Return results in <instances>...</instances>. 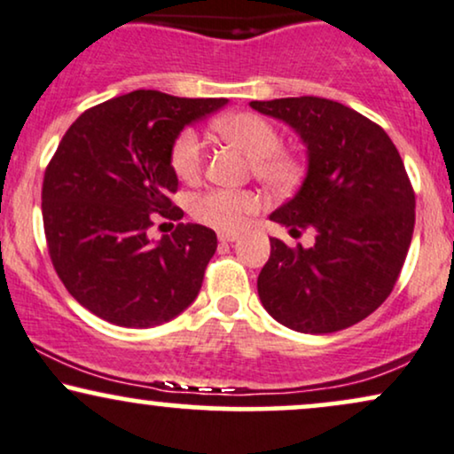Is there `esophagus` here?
Masks as SVG:
<instances>
[{"label":"esophagus","instance_id":"1","mask_svg":"<svg viewBox=\"0 0 454 454\" xmlns=\"http://www.w3.org/2000/svg\"><path fill=\"white\" fill-rule=\"evenodd\" d=\"M217 239H220L222 243H234V241H239V234L237 232H220L217 234Z\"/></svg>","mask_w":454,"mask_h":454}]
</instances>
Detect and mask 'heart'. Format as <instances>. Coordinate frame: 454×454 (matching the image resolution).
I'll list each match as a JSON object with an SVG mask.
<instances>
[{"mask_svg": "<svg viewBox=\"0 0 454 454\" xmlns=\"http://www.w3.org/2000/svg\"><path fill=\"white\" fill-rule=\"evenodd\" d=\"M213 133L239 145L249 156V168L270 190H289L298 182L302 165L298 156L279 145V133L266 118L239 112L217 118ZM205 145L194 129H184L173 141L171 167L184 182H194L203 171ZM260 196L251 190H209L196 196L192 213L196 220L217 231H237L260 209Z\"/></svg>", "mask_w": 454, "mask_h": 454, "instance_id": "b5f03b06", "label": "heart"}]
</instances>
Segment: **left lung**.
Listing matches in <instances>:
<instances>
[{"instance_id": "8db88e82", "label": "left lung", "mask_w": 454, "mask_h": 454, "mask_svg": "<svg viewBox=\"0 0 454 454\" xmlns=\"http://www.w3.org/2000/svg\"><path fill=\"white\" fill-rule=\"evenodd\" d=\"M289 124L307 145L298 194L270 220L315 228L313 247L270 239L258 277L262 304L302 334L345 330L374 313L395 286L414 231V190L402 156L379 124L321 97L251 101Z\"/></svg>"}]
</instances>
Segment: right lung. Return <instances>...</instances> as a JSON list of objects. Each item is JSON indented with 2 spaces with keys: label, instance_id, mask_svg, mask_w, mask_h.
Here are the masks:
<instances>
[{
  "label": "right lung",
  "instance_id": "add662e5",
  "mask_svg": "<svg viewBox=\"0 0 454 454\" xmlns=\"http://www.w3.org/2000/svg\"><path fill=\"white\" fill-rule=\"evenodd\" d=\"M226 99H182L133 90L86 109L63 135L43 173L42 215L59 279L92 315L122 327L167 324L199 296L217 237L177 223L154 243V213L173 207V141Z\"/></svg>",
  "mask_w": 454,
  "mask_h": 454
}]
</instances>
